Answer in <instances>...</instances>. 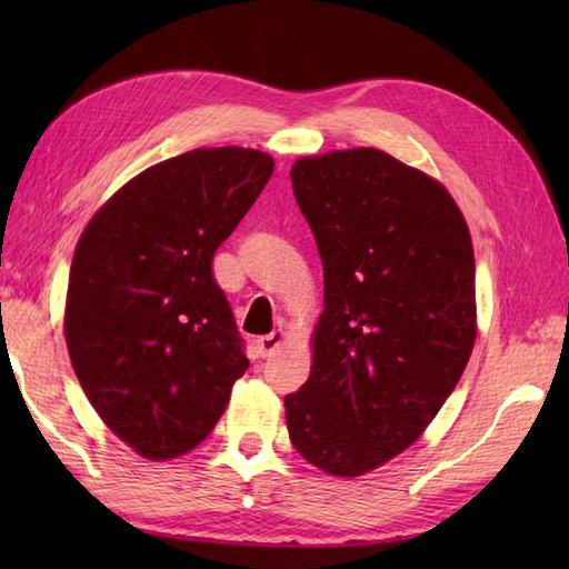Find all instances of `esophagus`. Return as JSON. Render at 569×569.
<instances>
[{
	"mask_svg": "<svg viewBox=\"0 0 569 569\" xmlns=\"http://www.w3.org/2000/svg\"><path fill=\"white\" fill-rule=\"evenodd\" d=\"M283 340H286L283 330H273V332H269V335L259 337V340H257V349H259V355H261V357H271V355L276 352V349L283 345Z\"/></svg>",
	"mask_w": 569,
	"mask_h": 569,
	"instance_id": "1",
	"label": "esophagus"
}]
</instances>
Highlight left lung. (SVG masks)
Wrapping results in <instances>:
<instances>
[{
  "label": "left lung",
  "mask_w": 569,
  "mask_h": 569,
  "mask_svg": "<svg viewBox=\"0 0 569 569\" xmlns=\"http://www.w3.org/2000/svg\"><path fill=\"white\" fill-rule=\"evenodd\" d=\"M291 180L325 310L310 379L283 401L288 435L310 465L359 477L413 445L462 377L475 251L450 192L386 151L303 156Z\"/></svg>",
  "instance_id": "8db88e82"
}]
</instances>
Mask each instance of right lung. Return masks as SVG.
<instances>
[{"mask_svg":"<svg viewBox=\"0 0 569 569\" xmlns=\"http://www.w3.org/2000/svg\"><path fill=\"white\" fill-rule=\"evenodd\" d=\"M271 173L257 149L180 153L119 188L78 241L66 300L72 369L104 426L141 457L198 447L249 367L212 257Z\"/></svg>","mask_w":569,"mask_h":569,"instance_id":"right-lung-1","label":"right lung"}]
</instances>
